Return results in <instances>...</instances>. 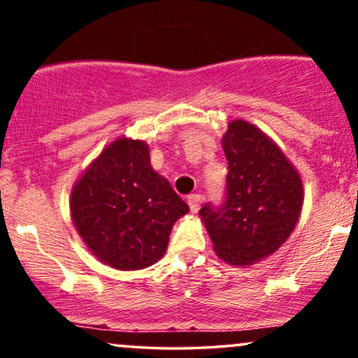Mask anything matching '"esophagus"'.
Here are the masks:
<instances>
[{"label":"esophagus","instance_id":"34e87169","mask_svg":"<svg viewBox=\"0 0 358 358\" xmlns=\"http://www.w3.org/2000/svg\"><path fill=\"white\" fill-rule=\"evenodd\" d=\"M187 202H188V207H190V210L196 212L200 208V205H202V196H200L199 193H192V195L187 196Z\"/></svg>","mask_w":358,"mask_h":358}]
</instances>
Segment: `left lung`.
<instances>
[{
    "label": "left lung",
    "mask_w": 358,
    "mask_h": 358,
    "mask_svg": "<svg viewBox=\"0 0 358 358\" xmlns=\"http://www.w3.org/2000/svg\"><path fill=\"white\" fill-rule=\"evenodd\" d=\"M222 148L229 163L224 200L205 203L200 215L217 256L252 264L293 232L303 205L301 178L264 133L241 119L229 124Z\"/></svg>",
    "instance_id": "1"
}]
</instances>
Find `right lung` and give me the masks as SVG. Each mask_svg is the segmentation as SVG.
Here are the masks:
<instances>
[{"label": "right lung", "instance_id": "add662e5", "mask_svg": "<svg viewBox=\"0 0 358 358\" xmlns=\"http://www.w3.org/2000/svg\"><path fill=\"white\" fill-rule=\"evenodd\" d=\"M72 220L89 249L116 269L155 264L188 205L150 165L145 141L117 139L76 183Z\"/></svg>", "mask_w": 358, "mask_h": 358}]
</instances>
